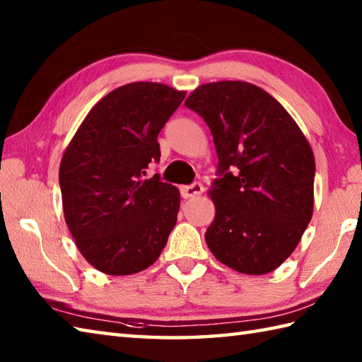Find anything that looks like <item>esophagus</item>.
Listing matches in <instances>:
<instances>
[{"label":"esophagus","mask_w":362,"mask_h":362,"mask_svg":"<svg viewBox=\"0 0 362 362\" xmlns=\"http://www.w3.org/2000/svg\"><path fill=\"white\" fill-rule=\"evenodd\" d=\"M202 191H204L202 183L196 182V183H191V185L182 187L180 188V194H182L183 199H189V197H194V196L202 194Z\"/></svg>","instance_id":"obj_1"}]
</instances>
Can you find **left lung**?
I'll use <instances>...</instances> for the list:
<instances>
[{"label":"left lung","instance_id":"1","mask_svg":"<svg viewBox=\"0 0 362 362\" xmlns=\"http://www.w3.org/2000/svg\"><path fill=\"white\" fill-rule=\"evenodd\" d=\"M185 105L210 127L219 158L206 245L238 272L274 271L313 216L316 163L308 140L276 99L249 82L204 83Z\"/></svg>","mask_w":362,"mask_h":362}]
</instances>
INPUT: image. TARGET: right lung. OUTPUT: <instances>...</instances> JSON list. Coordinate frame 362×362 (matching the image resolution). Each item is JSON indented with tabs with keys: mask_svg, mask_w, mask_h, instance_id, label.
I'll use <instances>...</instances> for the list:
<instances>
[{
	"mask_svg": "<svg viewBox=\"0 0 362 362\" xmlns=\"http://www.w3.org/2000/svg\"><path fill=\"white\" fill-rule=\"evenodd\" d=\"M185 95L165 83H127L90 110L68 144L59 169L65 221L98 271L140 272L168 243L179 189L160 174L143 177L160 161L157 136Z\"/></svg>",
	"mask_w": 362,
	"mask_h": 362,
	"instance_id": "obj_1",
	"label": "right lung"
}]
</instances>
